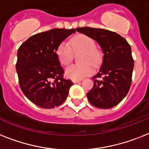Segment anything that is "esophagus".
I'll list each match as a JSON object with an SVG mask.
<instances>
[{
  "instance_id": "1",
  "label": "esophagus",
  "mask_w": 149,
  "mask_h": 149,
  "mask_svg": "<svg viewBox=\"0 0 149 149\" xmlns=\"http://www.w3.org/2000/svg\"><path fill=\"white\" fill-rule=\"evenodd\" d=\"M81 81V79H73L72 80V81L74 82V83H77V82H80Z\"/></svg>"
}]
</instances>
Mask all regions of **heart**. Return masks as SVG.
<instances>
[{"instance_id":"1","label":"heart","mask_w":149,"mask_h":149,"mask_svg":"<svg viewBox=\"0 0 149 149\" xmlns=\"http://www.w3.org/2000/svg\"><path fill=\"white\" fill-rule=\"evenodd\" d=\"M69 44L62 42L56 49L58 59L62 65H68L73 59V52H82L80 55L81 64L72 65L65 70V74L72 79H81L92 73V65L97 67L102 61V52L96 48L94 39L86 35H77L74 36Z\"/></svg>"}]
</instances>
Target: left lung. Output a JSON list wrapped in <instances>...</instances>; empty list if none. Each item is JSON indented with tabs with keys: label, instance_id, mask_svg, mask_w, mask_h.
<instances>
[{
	"label": "left lung",
	"instance_id": "left-lung-1",
	"mask_svg": "<svg viewBox=\"0 0 149 149\" xmlns=\"http://www.w3.org/2000/svg\"><path fill=\"white\" fill-rule=\"evenodd\" d=\"M97 42L104 52L103 63L92 77L94 86L87 94L92 105L101 109L113 107L123 100L132 83L134 60L126 39L115 32L104 29H76Z\"/></svg>",
	"mask_w": 149,
	"mask_h": 149
}]
</instances>
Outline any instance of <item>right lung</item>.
Returning <instances> with one entry per match:
<instances>
[{"mask_svg": "<svg viewBox=\"0 0 149 149\" xmlns=\"http://www.w3.org/2000/svg\"><path fill=\"white\" fill-rule=\"evenodd\" d=\"M75 29H52L33 35L17 51L16 64L19 87L24 95L39 107L51 109L67 98L73 82L64 78L56 55L61 42Z\"/></svg>", "mask_w": 149, "mask_h": 149, "instance_id": "add662e5", "label": "right lung"}]
</instances>
